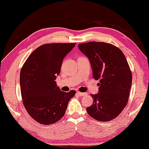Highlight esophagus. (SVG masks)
<instances>
[{
    "instance_id": "esophagus-1",
    "label": "esophagus",
    "mask_w": 149,
    "mask_h": 149,
    "mask_svg": "<svg viewBox=\"0 0 149 149\" xmlns=\"http://www.w3.org/2000/svg\"><path fill=\"white\" fill-rule=\"evenodd\" d=\"M77 94H78V96H84V95H86V94H86V93L80 92H77Z\"/></svg>"
}]
</instances>
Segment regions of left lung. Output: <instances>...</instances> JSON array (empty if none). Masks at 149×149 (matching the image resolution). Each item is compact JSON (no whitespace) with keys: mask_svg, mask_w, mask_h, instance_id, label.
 <instances>
[{"mask_svg":"<svg viewBox=\"0 0 149 149\" xmlns=\"http://www.w3.org/2000/svg\"><path fill=\"white\" fill-rule=\"evenodd\" d=\"M80 51L88 57L93 78L99 80L98 93L87 112L100 121L116 118L126 107L132 84V72L123 52L112 44L90 42L78 44Z\"/></svg>","mask_w":149,"mask_h":149,"instance_id":"left-lung-1","label":"left lung"}]
</instances>
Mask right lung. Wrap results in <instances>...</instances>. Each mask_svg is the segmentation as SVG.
Listing matches in <instances>:
<instances>
[{
	"label": "right lung",
	"instance_id": "add662e5",
	"mask_svg": "<svg viewBox=\"0 0 149 149\" xmlns=\"http://www.w3.org/2000/svg\"><path fill=\"white\" fill-rule=\"evenodd\" d=\"M76 46L69 44H46L36 48L27 59L20 73L21 96L29 115L44 125L62 119L69 100L76 92H62L57 86L64 57Z\"/></svg>",
	"mask_w": 149,
	"mask_h": 149
}]
</instances>
